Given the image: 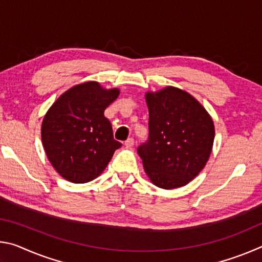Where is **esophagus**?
Instances as JSON below:
<instances>
[{
    "instance_id": "esophagus-1",
    "label": "esophagus",
    "mask_w": 262,
    "mask_h": 262,
    "mask_svg": "<svg viewBox=\"0 0 262 262\" xmlns=\"http://www.w3.org/2000/svg\"><path fill=\"white\" fill-rule=\"evenodd\" d=\"M134 143H135L134 139H133V137H129V139H127V141L125 142V145H126V147H133Z\"/></svg>"
}]
</instances>
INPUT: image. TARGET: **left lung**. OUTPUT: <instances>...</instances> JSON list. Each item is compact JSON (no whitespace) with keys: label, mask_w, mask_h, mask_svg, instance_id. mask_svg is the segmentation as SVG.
Masks as SVG:
<instances>
[{"label":"left lung","mask_w":262,"mask_h":262,"mask_svg":"<svg viewBox=\"0 0 262 262\" xmlns=\"http://www.w3.org/2000/svg\"><path fill=\"white\" fill-rule=\"evenodd\" d=\"M149 139L137 148L144 171L157 187L187 185L209 159L215 137L212 119L188 92L167 86L147 92Z\"/></svg>","instance_id":"left-lung-1"}]
</instances>
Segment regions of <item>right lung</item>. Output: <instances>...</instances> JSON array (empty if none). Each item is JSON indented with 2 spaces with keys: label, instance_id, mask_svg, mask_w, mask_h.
Wrapping results in <instances>:
<instances>
[{
  "label": "right lung",
  "instance_id": "right-lung-1",
  "mask_svg": "<svg viewBox=\"0 0 262 262\" xmlns=\"http://www.w3.org/2000/svg\"><path fill=\"white\" fill-rule=\"evenodd\" d=\"M119 89L85 82L62 94L43 117L41 140L53 167L70 183L97 178L121 147L113 137L104 111L118 98Z\"/></svg>",
  "mask_w": 262,
  "mask_h": 262
}]
</instances>
